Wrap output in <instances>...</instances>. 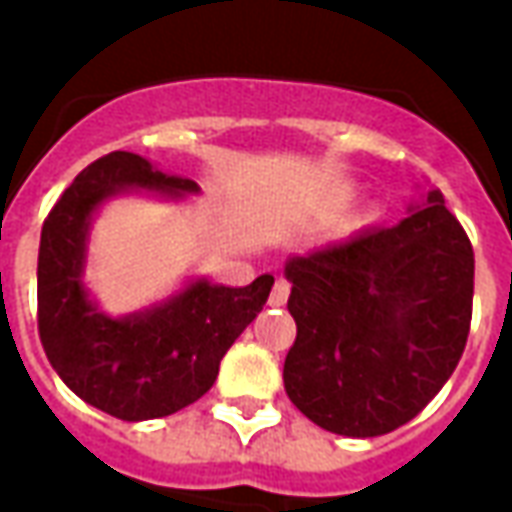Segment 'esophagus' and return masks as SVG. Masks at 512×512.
Masks as SVG:
<instances>
[{
  "label": "esophagus",
  "mask_w": 512,
  "mask_h": 512,
  "mask_svg": "<svg viewBox=\"0 0 512 512\" xmlns=\"http://www.w3.org/2000/svg\"><path fill=\"white\" fill-rule=\"evenodd\" d=\"M288 296H290V282L279 279L277 285H274V290H271V296H268V304H271V307H282V304L288 301Z\"/></svg>",
  "instance_id": "34e87169"
}]
</instances>
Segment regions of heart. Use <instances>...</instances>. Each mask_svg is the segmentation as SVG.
Masks as SVG:
<instances>
[{
	"label": "heart",
	"instance_id": "obj_1",
	"mask_svg": "<svg viewBox=\"0 0 512 512\" xmlns=\"http://www.w3.org/2000/svg\"><path fill=\"white\" fill-rule=\"evenodd\" d=\"M367 219H370V216H367Z\"/></svg>",
	"mask_w": 512,
	"mask_h": 512
}]
</instances>
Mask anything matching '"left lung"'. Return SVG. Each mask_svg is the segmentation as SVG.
I'll return each mask as SVG.
<instances>
[{
  "mask_svg": "<svg viewBox=\"0 0 512 512\" xmlns=\"http://www.w3.org/2000/svg\"><path fill=\"white\" fill-rule=\"evenodd\" d=\"M296 343L285 392L337 436L406 425L458 367L472 321L474 252L430 189L406 219L290 257Z\"/></svg>",
  "mask_w": 512,
  "mask_h": 512,
  "instance_id": "obj_1",
  "label": "left lung"
}]
</instances>
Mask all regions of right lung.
Listing matches in <instances>:
<instances>
[{
    "label": "right lung",
    "instance_id": "right-lung-1",
    "mask_svg": "<svg viewBox=\"0 0 512 512\" xmlns=\"http://www.w3.org/2000/svg\"><path fill=\"white\" fill-rule=\"evenodd\" d=\"M200 186L147 158L115 150L82 169L43 222L38 252V329L51 367L73 395L126 422L169 417L200 400L219 362L257 312L274 277L227 288L205 277L145 310L106 315L84 285L90 227L120 194L186 200Z\"/></svg>",
    "mask_w": 512,
    "mask_h": 512
}]
</instances>
